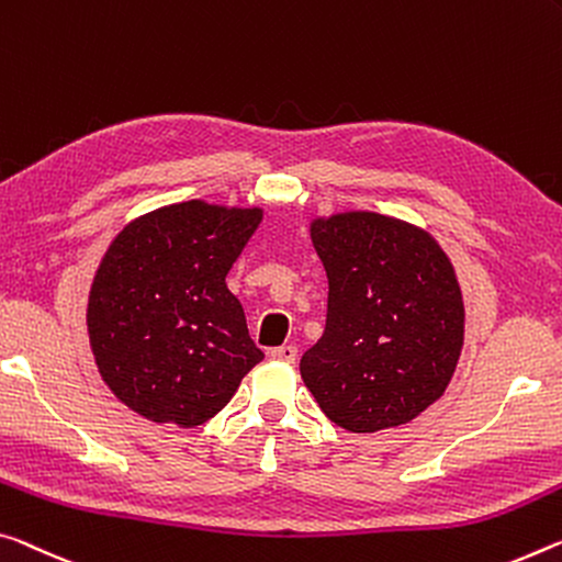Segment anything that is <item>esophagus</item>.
<instances>
[{"label": "esophagus", "mask_w": 562, "mask_h": 562, "mask_svg": "<svg viewBox=\"0 0 562 562\" xmlns=\"http://www.w3.org/2000/svg\"><path fill=\"white\" fill-rule=\"evenodd\" d=\"M272 360H282V362H295L297 360V347L295 345H280L270 350Z\"/></svg>", "instance_id": "obj_1"}]
</instances>
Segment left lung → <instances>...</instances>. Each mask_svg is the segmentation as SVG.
<instances>
[{
	"mask_svg": "<svg viewBox=\"0 0 562 562\" xmlns=\"http://www.w3.org/2000/svg\"><path fill=\"white\" fill-rule=\"evenodd\" d=\"M327 272V323L302 355L317 405L350 432L405 425L440 400L458 368L465 307L430 233L378 212L310 222Z\"/></svg>",
	"mask_w": 562,
	"mask_h": 562,
	"instance_id": "1",
	"label": "left lung"
}]
</instances>
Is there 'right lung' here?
<instances>
[{
	"mask_svg": "<svg viewBox=\"0 0 562 562\" xmlns=\"http://www.w3.org/2000/svg\"><path fill=\"white\" fill-rule=\"evenodd\" d=\"M260 207L202 200L132 220L106 247L87 305L94 362L120 403L153 423L215 417L265 355L227 272Z\"/></svg>",
	"mask_w": 562,
	"mask_h": 562,
	"instance_id": "obj_1",
	"label": "right lung"
}]
</instances>
